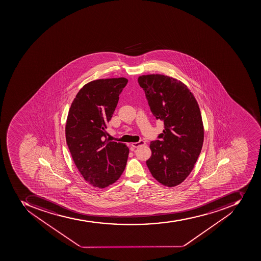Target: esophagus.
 <instances>
[{"instance_id": "esophagus-1", "label": "esophagus", "mask_w": 261, "mask_h": 261, "mask_svg": "<svg viewBox=\"0 0 261 261\" xmlns=\"http://www.w3.org/2000/svg\"><path fill=\"white\" fill-rule=\"evenodd\" d=\"M144 144H145L144 141H143V140H140V141L136 142V143H132V146L133 148H138L139 146L144 145Z\"/></svg>"}]
</instances>
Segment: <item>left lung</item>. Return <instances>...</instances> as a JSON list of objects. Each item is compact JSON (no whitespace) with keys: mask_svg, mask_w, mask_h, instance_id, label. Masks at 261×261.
<instances>
[{"mask_svg":"<svg viewBox=\"0 0 261 261\" xmlns=\"http://www.w3.org/2000/svg\"><path fill=\"white\" fill-rule=\"evenodd\" d=\"M138 82L154 117L164 123L158 140L150 144L152 156L146 163L159 183L174 187L189 176L202 148L199 106L187 86L175 78L151 74L140 76Z\"/></svg>","mask_w":261,"mask_h":261,"instance_id":"8db88e82","label":"left lung"}]
</instances>
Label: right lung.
<instances>
[{
	"label": "right lung",
	"mask_w": 261,
	"mask_h": 261,
	"mask_svg": "<svg viewBox=\"0 0 261 261\" xmlns=\"http://www.w3.org/2000/svg\"><path fill=\"white\" fill-rule=\"evenodd\" d=\"M126 78L93 81L72 101L66 123V141L74 163L86 182L103 189L125 170L129 148L107 140V124L115 111Z\"/></svg>",
	"instance_id": "1"
}]
</instances>
